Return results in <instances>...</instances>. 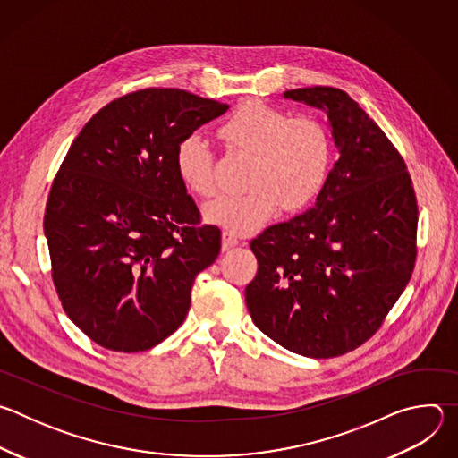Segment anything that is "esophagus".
I'll return each mask as SVG.
<instances>
[{"label":"esophagus","instance_id":"34e87169","mask_svg":"<svg viewBox=\"0 0 458 458\" xmlns=\"http://www.w3.org/2000/svg\"><path fill=\"white\" fill-rule=\"evenodd\" d=\"M239 244V237L235 235V233H232V232H223V250L225 251H228L230 248H233V246H237Z\"/></svg>","mask_w":458,"mask_h":458}]
</instances>
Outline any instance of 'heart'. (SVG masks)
I'll return each instance as SVG.
<instances>
[{"label": "heart", "instance_id": "b5f03b06", "mask_svg": "<svg viewBox=\"0 0 458 458\" xmlns=\"http://www.w3.org/2000/svg\"><path fill=\"white\" fill-rule=\"evenodd\" d=\"M230 150L251 157L246 193L221 195L205 208L208 223L235 235L265 226L283 207L297 212L322 191L332 170V136L311 115L288 112L260 101H246L219 126ZM175 168L184 186L199 198L216 193L214 154L199 134L184 136L175 147Z\"/></svg>", "mask_w": 458, "mask_h": 458}]
</instances>
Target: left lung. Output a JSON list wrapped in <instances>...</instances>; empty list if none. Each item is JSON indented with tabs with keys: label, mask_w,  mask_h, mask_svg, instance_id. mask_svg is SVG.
<instances>
[{
	"label": "left lung",
	"mask_w": 458,
	"mask_h": 458,
	"mask_svg": "<svg viewBox=\"0 0 458 458\" xmlns=\"http://www.w3.org/2000/svg\"><path fill=\"white\" fill-rule=\"evenodd\" d=\"M284 98L326 112L339 161L313 208L250 242L259 268L246 306L283 348L330 359L373 337L410 283L417 198L403 156L344 90L308 87Z\"/></svg>",
	"instance_id": "1"
}]
</instances>
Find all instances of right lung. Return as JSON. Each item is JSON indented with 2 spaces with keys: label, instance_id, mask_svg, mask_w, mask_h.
Masks as SVG:
<instances>
[{
  "label": "right lung",
  "instance_id": "right-lung-1",
  "mask_svg": "<svg viewBox=\"0 0 458 458\" xmlns=\"http://www.w3.org/2000/svg\"><path fill=\"white\" fill-rule=\"evenodd\" d=\"M228 105L143 89L103 106L64 156L43 230L61 306L96 344L136 353L182 324L221 251L175 168L177 143Z\"/></svg>",
  "mask_w": 458,
  "mask_h": 458
}]
</instances>
